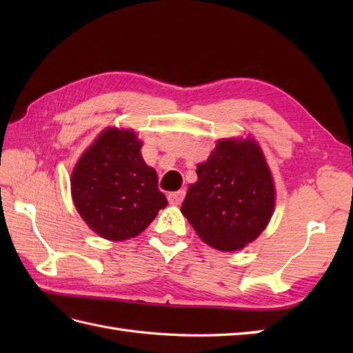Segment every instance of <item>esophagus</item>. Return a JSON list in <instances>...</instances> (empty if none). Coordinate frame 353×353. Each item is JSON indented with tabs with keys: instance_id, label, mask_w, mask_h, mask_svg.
<instances>
[{
	"instance_id": "obj_1",
	"label": "esophagus",
	"mask_w": 353,
	"mask_h": 353,
	"mask_svg": "<svg viewBox=\"0 0 353 353\" xmlns=\"http://www.w3.org/2000/svg\"><path fill=\"white\" fill-rule=\"evenodd\" d=\"M183 199H185V191H176V192L168 194V201H170V205H172V206L181 205Z\"/></svg>"
}]
</instances>
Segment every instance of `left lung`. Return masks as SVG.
Listing matches in <instances>:
<instances>
[{"label":"left lung","mask_w":353,"mask_h":353,"mask_svg":"<svg viewBox=\"0 0 353 353\" xmlns=\"http://www.w3.org/2000/svg\"><path fill=\"white\" fill-rule=\"evenodd\" d=\"M181 211L203 241L234 252L254 241L274 209V183L254 139H221L197 167Z\"/></svg>","instance_id":"obj_1"}]
</instances>
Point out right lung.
Instances as JSON below:
<instances>
[{"label":"right lung","mask_w":353,"mask_h":353,"mask_svg":"<svg viewBox=\"0 0 353 353\" xmlns=\"http://www.w3.org/2000/svg\"><path fill=\"white\" fill-rule=\"evenodd\" d=\"M133 130L109 127L81 154L71 174V194L81 219L110 241L138 236L168 205L156 171L141 156Z\"/></svg>","instance_id":"add662e5"}]
</instances>
